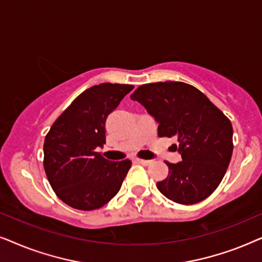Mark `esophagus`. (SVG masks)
I'll return each instance as SVG.
<instances>
[{
  "label": "esophagus",
  "instance_id": "esophagus-1",
  "mask_svg": "<svg viewBox=\"0 0 262 262\" xmlns=\"http://www.w3.org/2000/svg\"><path fill=\"white\" fill-rule=\"evenodd\" d=\"M136 161H137L138 163H141V164H144V166H148V164L151 163V160H142V159H137V160H136Z\"/></svg>",
  "mask_w": 262,
  "mask_h": 262
}]
</instances>
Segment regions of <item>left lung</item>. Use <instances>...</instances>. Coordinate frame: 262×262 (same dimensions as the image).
<instances>
[{
	"mask_svg": "<svg viewBox=\"0 0 262 262\" xmlns=\"http://www.w3.org/2000/svg\"><path fill=\"white\" fill-rule=\"evenodd\" d=\"M131 100L159 124L160 137L178 138L182 161L166 164L169 174L157 188L171 202L192 205L221 184L232 155L230 120L202 92L184 82H156L136 89Z\"/></svg>",
	"mask_w": 262,
	"mask_h": 262,
	"instance_id": "1",
	"label": "left lung"
}]
</instances>
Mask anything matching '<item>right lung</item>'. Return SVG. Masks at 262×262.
I'll return each mask as SVG.
<instances>
[{
    "mask_svg": "<svg viewBox=\"0 0 262 262\" xmlns=\"http://www.w3.org/2000/svg\"><path fill=\"white\" fill-rule=\"evenodd\" d=\"M131 84L93 85L71 102L46 135L44 168L58 198L77 210L100 209L119 192L131 161L112 162L96 152L106 143V119Z\"/></svg>",
    "mask_w": 262,
    "mask_h": 262,
    "instance_id": "obj_1",
    "label": "right lung"
}]
</instances>
